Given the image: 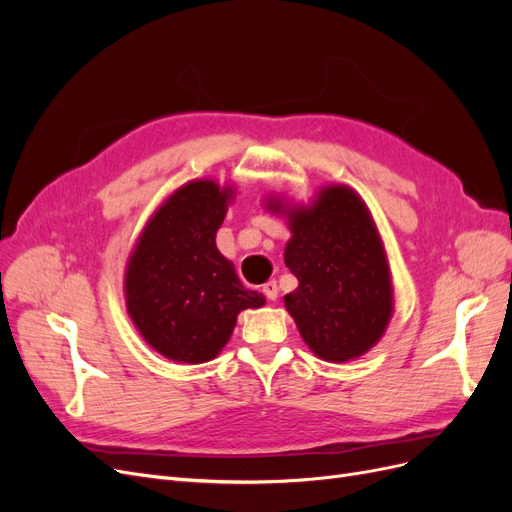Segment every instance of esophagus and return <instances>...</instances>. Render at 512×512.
Wrapping results in <instances>:
<instances>
[{
  "label": "esophagus",
  "mask_w": 512,
  "mask_h": 512,
  "mask_svg": "<svg viewBox=\"0 0 512 512\" xmlns=\"http://www.w3.org/2000/svg\"><path fill=\"white\" fill-rule=\"evenodd\" d=\"M262 294H265L269 301H275L277 299V284L275 282H267L265 286H262Z\"/></svg>",
  "instance_id": "esophagus-1"
}]
</instances>
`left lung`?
Returning <instances> with one entry per match:
<instances>
[{"mask_svg":"<svg viewBox=\"0 0 512 512\" xmlns=\"http://www.w3.org/2000/svg\"><path fill=\"white\" fill-rule=\"evenodd\" d=\"M267 211L288 220L284 262L299 286L288 314L318 359L346 363L374 348L393 318V277L365 200L348 185L318 190L314 203L269 196Z\"/></svg>","mask_w":512,"mask_h":512,"instance_id":"8db88e82","label":"left lung"}]
</instances>
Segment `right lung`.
<instances>
[{
  "mask_svg": "<svg viewBox=\"0 0 512 512\" xmlns=\"http://www.w3.org/2000/svg\"><path fill=\"white\" fill-rule=\"evenodd\" d=\"M235 194L230 183L213 179L183 183L153 211L130 252L123 275L128 316L147 346L175 363L215 359L243 309L265 305L215 245Z\"/></svg>",
  "mask_w": 512,
  "mask_h": 512,
  "instance_id": "1",
  "label": "right lung"
}]
</instances>
